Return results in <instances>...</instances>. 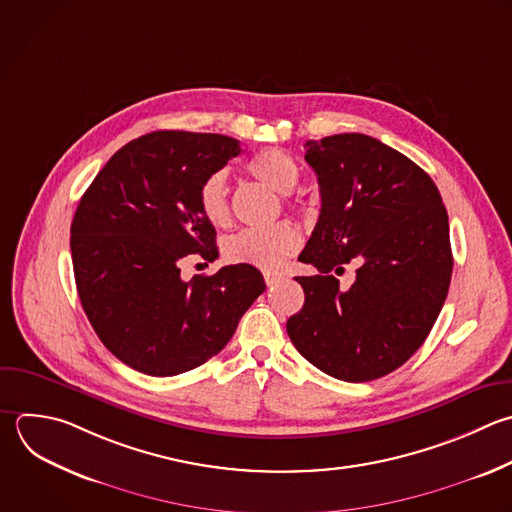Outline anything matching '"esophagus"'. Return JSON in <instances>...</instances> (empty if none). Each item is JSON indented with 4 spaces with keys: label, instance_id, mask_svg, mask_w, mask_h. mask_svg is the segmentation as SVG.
<instances>
[{
    "label": "esophagus",
    "instance_id": "esophagus-1",
    "mask_svg": "<svg viewBox=\"0 0 512 512\" xmlns=\"http://www.w3.org/2000/svg\"><path fill=\"white\" fill-rule=\"evenodd\" d=\"M280 280H282V274L272 272V270H266V272H264V282H266L268 288H270V286H276Z\"/></svg>",
    "mask_w": 512,
    "mask_h": 512
}]
</instances>
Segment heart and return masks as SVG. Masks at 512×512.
<instances>
[{
    "label": "heart",
    "mask_w": 512,
    "mask_h": 512,
    "mask_svg": "<svg viewBox=\"0 0 512 512\" xmlns=\"http://www.w3.org/2000/svg\"><path fill=\"white\" fill-rule=\"evenodd\" d=\"M248 172L268 188L290 194L302 180L298 160L280 148H266L248 162ZM198 204L212 226H228L232 218L226 170H216L200 186ZM300 246V232L290 222L262 228H244L224 242V258L232 264H248L262 270H278Z\"/></svg>",
    "instance_id": "obj_1"
}]
</instances>
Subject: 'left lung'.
Here are the masks:
<instances>
[{
    "instance_id": "obj_1",
    "label": "left lung",
    "mask_w": 512,
    "mask_h": 512,
    "mask_svg": "<svg viewBox=\"0 0 512 512\" xmlns=\"http://www.w3.org/2000/svg\"><path fill=\"white\" fill-rule=\"evenodd\" d=\"M322 208L300 254L304 306L286 322L296 350L322 372L366 382L402 366L426 340L452 276L448 214L430 176L364 134L308 140ZM359 264L342 289L335 274Z\"/></svg>"
}]
</instances>
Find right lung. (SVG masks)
Listing matches in <instances>:
<instances>
[{"label": "right lung", "instance_id": "1", "mask_svg": "<svg viewBox=\"0 0 512 512\" xmlns=\"http://www.w3.org/2000/svg\"><path fill=\"white\" fill-rule=\"evenodd\" d=\"M220 134L152 132L98 172L72 222L82 308L104 346L130 368L176 376L218 354L266 284L254 266L184 280L190 254L218 258L198 192L240 154Z\"/></svg>", "mask_w": 512, "mask_h": 512}]
</instances>
